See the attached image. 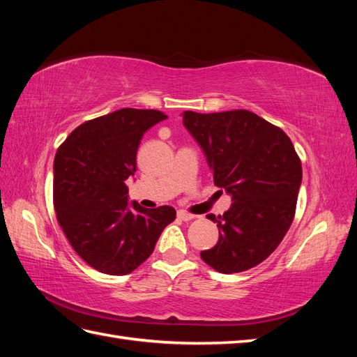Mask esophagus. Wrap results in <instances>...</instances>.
I'll return each instance as SVG.
<instances>
[{
  "label": "esophagus",
  "mask_w": 357,
  "mask_h": 357,
  "mask_svg": "<svg viewBox=\"0 0 357 357\" xmlns=\"http://www.w3.org/2000/svg\"><path fill=\"white\" fill-rule=\"evenodd\" d=\"M177 218H178L180 220L188 222V220H192L193 218H195V215L188 213V211H185V210H178V211H177Z\"/></svg>",
  "instance_id": "obj_1"
}]
</instances>
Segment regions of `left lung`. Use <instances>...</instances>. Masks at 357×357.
Returning <instances> with one entry per match:
<instances>
[{
	"mask_svg": "<svg viewBox=\"0 0 357 357\" xmlns=\"http://www.w3.org/2000/svg\"><path fill=\"white\" fill-rule=\"evenodd\" d=\"M183 125L207 158L214 185L232 197L218 219L219 241L201 252L223 274L250 269L271 255L294 222L301 160L282 129L248 110L183 113Z\"/></svg>",
	"mask_w": 357,
	"mask_h": 357,
	"instance_id": "1",
	"label": "left lung"
}]
</instances>
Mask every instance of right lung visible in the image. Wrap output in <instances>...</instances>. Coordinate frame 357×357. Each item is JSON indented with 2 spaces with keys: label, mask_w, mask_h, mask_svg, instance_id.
Instances as JSON below:
<instances>
[{
  "label": "right lung",
  "mask_w": 357,
  "mask_h": 357,
  "mask_svg": "<svg viewBox=\"0 0 357 357\" xmlns=\"http://www.w3.org/2000/svg\"><path fill=\"white\" fill-rule=\"evenodd\" d=\"M168 116L122 109L84 122L58 149L53 162L56 219L74 252L96 271L126 275L153 253L169 205L149 210L128 202L126 180L147 129Z\"/></svg>",
  "instance_id": "1"
}]
</instances>
